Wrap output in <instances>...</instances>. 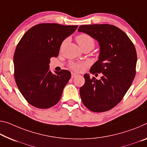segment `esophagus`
<instances>
[{
	"instance_id": "obj_1",
	"label": "esophagus",
	"mask_w": 147,
	"mask_h": 147,
	"mask_svg": "<svg viewBox=\"0 0 147 147\" xmlns=\"http://www.w3.org/2000/svg\"><path fill=\"white\" fill-rule=\"evenodd\" d=\"M76 76H78V74H76V73H71V78H72L76 77Z\"/></svg>"
}]
</instances>
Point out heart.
I'll return each instance as SVG.
<instances>
[{"instance_id":"obj_1","label":"heart","mask_w":147,"mask_h":147,"mask_svg":"<svg viewBox=\"0 0 147 147\" xmlns=\"http://www.w3.org/2000/svg\"><path fill=\"white\" fill-rule=\"evenodd\" d=\"M76 40L77 41L78 44L80 45L81 48L85 47V46H90L92 48L94 47L95 46V40L92 36L86 33H80L76 36ZM65 44V41H63L61 45V48ZM86 63L83 62H70L69 66L73 71L80 72L84 68Z\"/></svg>"}]
</instances>
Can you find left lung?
<instances>
[{
	"mask_svg": "<svg viewBox=\"0 0 147 147\" xmlns=\"http://www.w3.org/2000/svg\"><path fill=\"white\" fill-rule=\"evenodd\" d=\"M79 32L88 34L99 42V60L90 73H102L100 80L85 74L80 88L84 106L95 113L109 111L120 103L136 74L137 52L134 43L119 28L109 24L80 25Z\"/></svg>",
	"mask_w": 147,
	"mask_h": 147,
	"instance_id": "1",
	"label": "left lung"
}]
</instances>
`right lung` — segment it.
I'll use <instances>...</instances> for the list:
<instances>
[{"label":"right lung","mask_w":147,"mask_h":147,"mask_svg":"<svg viewBox=\"0 0 147 147\" xmlns=\"http://www.w3.org/2000/svg\"><path fill=\"white\" fill-rule=\"evenodd\" d=\"M77 25L40 23L23 34L13 55L14 78L26 101L38 109H48L61 99L71 78L67 70L52 73L50 58L57 57L62 42L77 29Z\"/></svg>","instance_id":"1"}]
</instances>
